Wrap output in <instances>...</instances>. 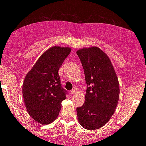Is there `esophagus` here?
<instances>
[{
    "instance_id": "obj_1",
    "label": "esophagus",
    "mask_w": 146,
    "mask_h": 146,
    "mask_svg": "<svg viewBox=\"0 0 146 146\" xmlns=\"http://www.w3.org/2000/svg\"><path fill=\"white\" fill-rule=\"evenodd\" d=\"M70 93L71 95H73V94L75 93V90H71V91H70Z\"/></svg>"
}]
</instances>
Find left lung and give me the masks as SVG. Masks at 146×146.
I'll use <instances>...</instances> for the list:
<instances>
[{
	"label": "left lung",
	"instance_id": "1",
	"mask_svg": "<svg viewBox=\"0 0 146 146\" xmlns=\"http://www.w3.org/2000/svg\"><path fill=\"white\" fill-rule=\"evenodd\" d=\"M84 71L87 90L84 104L76 108L78 122L86 129H99L112 117L119 99V84L108 55L97 47L76 52Z\"/></svg>",
	"mask_w": 146,
	"mask_h": 146
}]
</instances>
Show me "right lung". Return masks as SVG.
<instances>
[{
    "mask_svg": "<svg viewBox=\"0 0 146 146\" xmlns=\"http://www.w3.org/2000/svg\"><path fill=\"white\" fill-rule=\"evenodd\" d=\"M70 48L54 46L45 51L27 74L23 85L24 101L29 115L41 124L53 122L60 113L68 91L62 87L59 68Z\"/></svg>",
    "mask_w": 146,
    "mask_h": 146,
    "instance_id": "obj_1",
    "label": "right lung"
}]
</instances>
